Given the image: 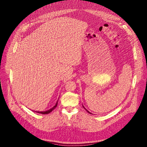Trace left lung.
Masks as SVG:
<instances>
[{
	"label": "left lung",
	"mask_w": 147,
	"mask_h": 147,
	"mask_svg": "<svg viewBox=\"0 0 147 147\" xmlns=\"http://www.w3.org/2000/svg\"><path fill=\"white\" fill-rule=\"evenodd\" d=\"M83 108H84V109H85V110H86V111H87V112H88V113H89V114H92V113H90V112H89V111H88V110H86V109H85V108H84V106H83Z\"/></svg>",
	"instance_id": "8db88e82"
}]
</instances>
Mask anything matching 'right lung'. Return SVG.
I'll return each instance as SVG.
<instances>
[{
  "label": "right lung",
  "mask_w": 147,
  "mask_h": 147,
  "mask_svg": "<svg viewBox=\"0 0 147 147\" xmlns=\"http://www.w3.org/2000/svg\"><path fill=\"white\" fill-rule=\"evenodd\" d=\"M57 104H58V101H57V103H56V104L54 105L52 109H49V110H47V111H35L36 113H40V114H49V113H50L53 110H54L55 109V108L57 107Z\"/></svg>",
  "instance_id": "obj_1"
}]
</instances>
